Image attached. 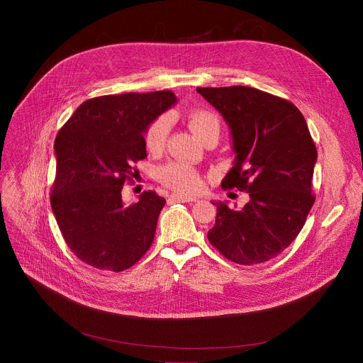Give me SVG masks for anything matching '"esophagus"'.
Segmentation results:
<instances>
[{"instance_id":"esophagus-1","label":"esophagus","mask_w":363,"mask_h":363,"mask_svg":"<svg viewBox=\"0 0 363 363\" xmlns=\"http://www.w3.org/2000/svg\"><path fill=\"white\" fill-rule=\"evenodd\" d=\"M170 201H179V203H194L197 201L196 197H188V196H179V194H175V196H170L169 199Z\"/></svg>"}]
</instances>
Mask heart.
Here are the masks:
<instances>
[{
    "instance_id": "b5f03b06",
    "label": "heart",
    "mask_w": 363,
    "mask_h": 363,
    "mask_svg": "<svg viewBox=\"0 0 363 363\" xmlns=\"http://www.w3.org/2000/svg\"><path fill=\"white\" fill-rule=\"evenodd\" d=\"M188 125L196 133V137L201 140L204 135L211 132H220V121L215 113L207 110H193L188 113ZM169 132V121L162 116L150 125L145 132V147L151 152H159L166 143V137ZM159 179L166 186L175 189L178 193L189 194L196 193L201 186V178L199 172L186 163L174 162L169 163L159 170Z\"/></svg>"
}]
</instances>
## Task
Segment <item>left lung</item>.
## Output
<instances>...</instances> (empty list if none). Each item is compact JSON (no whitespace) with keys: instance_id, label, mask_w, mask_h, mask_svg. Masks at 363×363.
<instances>
[{"instance_id":"left-lung-1","label":"left lung","mask_w":363,"mask_h":363,"mask_svg":"<svg viewBox=\"0 0 363 363\" xmlns=\"http://www.w3.org/2000/svg\"><path fill=\"white\" fill-rule=\"evenodd\" d=\"M230 126L234 166L222 186L245 189L249 203L216 204L207 238L234 263L256 264L278 256L294 241L313 206L315 143L300 110L252 86L197 88Z\"/></svg>"}]
</instances>
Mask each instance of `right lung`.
Masks as SVG:
<instances>
[{
  "mask_svg": "<svg viewBox=\"0 0 363 363\" xmlns=\"http://www.w3.org/2000/svg\"><path fill=\"white\" fill-rule=\"evenodd\" d=\"M177 101L172 91L103 95L82 103L57 133L51 208L69 249L94 268L122 272L155 240L166 200L144 191L126 206L122 188L147 157L148 126Z\"/></svg>",
  "mask_w": 363,
  "mask_h": 363,
  "instance_id": "right-lung-1",
  "label": "right lung"
}]
</instances>
